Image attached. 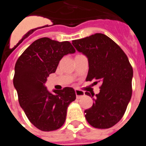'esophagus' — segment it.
<instances>
[{
  "instance_id": "esophagus-1",
  "label": "esophagus",
  "mask_w": 146,
  "mask_h": 146,
  "mask_svg": "<svg viewBox=\"0 0 146 146\" xmlns=\"http://www.w3.org/2000/svg\"><path fill=\"white\" fill-rule=\"evenodd\" d=\"M75 94H76V97L77 99H80L82 96L85 95V93L82 91H80V90H78V89H75Z\"/></svg>"
}]
</instances>
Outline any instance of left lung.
<instances>
[{"label": "left lung", "mask_w": 146, "mask_h": 146, "mask_svg": "<svg viewBox=\"0 0 146 146\" xmlns=\"http://www.w3.org/2000/svg\"><path fill=\"white\" fill-rule=\"evenodd\" d=\"M72 44L88 59L86 81L102 82L92 107L85 110L86 120L94 128H110L123 116L131 99L132 66L122 49L102 33L73 40Z\"/></svg>", "instance_id": "8db88e82"}]
</instances>
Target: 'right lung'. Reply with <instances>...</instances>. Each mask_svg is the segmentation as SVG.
<instances>
[{
	"mask_svg": "<svg viewBox=\"0 0 146 146\" xmlns=\"http://www.w3.org/2000/svg\"><path fill=\"white\" fill-rule=\"evenodd\" d=\"M74 52L75 49L68 41L59 42L44 37L34 41L17 60L13 83L19 103L30 122L42 131L60 128L67 108L75 100L72 88L55 90L52 94L44 86L64 55Z\"/></svg>",
	"mask_w": 146,
	"mask_h": 146,
	"instance_id": "right-lung-1",
	"label": "right lung"
}]
</instances>
